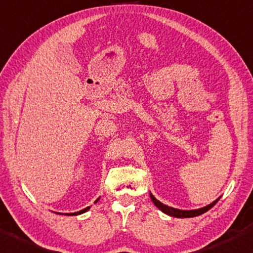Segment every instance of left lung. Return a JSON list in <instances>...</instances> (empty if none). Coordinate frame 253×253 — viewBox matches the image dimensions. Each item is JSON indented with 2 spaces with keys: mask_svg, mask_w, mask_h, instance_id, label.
I'll use <instances>...</instances> for the list:
<instances>
[{
  "mask_svg": "<svg viewBox=\"0 0 253 253\" xmlns=\"http://www.w3.org/2000/svg\"><path fill=\"white\" fill-rule=\"evenodd\" d=\"M150 198H151V201L155 204V206H156L158 210L163 211L164 214L169 215V216H173V217H194V216H199V215L206 213L207 211H210L211 207L214 206L215 204L217 203L218 200H220V198H217L216 200H214L213 203L207 205V206H205L203 208H198V210H191V211H185V210H178V208H173V207H170V206H167V205L162 204L160 200H157L156 198L154 197L153 194L150 193Z\"/></svg>",
  "mask_w": 253,
  "mask_h": 253,
  "instance_id": "1",
  "label": "left lung"
}]
</instances>
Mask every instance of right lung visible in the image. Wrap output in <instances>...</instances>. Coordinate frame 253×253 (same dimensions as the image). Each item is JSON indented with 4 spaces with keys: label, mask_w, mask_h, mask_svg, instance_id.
<instances>
[{
    "label": "right lung",
    "mask_w": 253,
    "mask_h": 253,
    "mask_svg": "<svg viewBox=\"0 0 253 253\" xmlns=\"http://www.w3.org/2000/svg\"><path fill=\"white\" fill-rule=\"evenodd\" d=\"M99 200V198L98 199H97L96 201H95V204L97 203V201ZM90 210V206L89 207H86V208H84V210H82V211H76V213H65V215H80V214H83V213H85V211H87ZM58 214H60V213H58Z\"/></svg>",
    "instance_id": "obj_1"
}]
</instances>
